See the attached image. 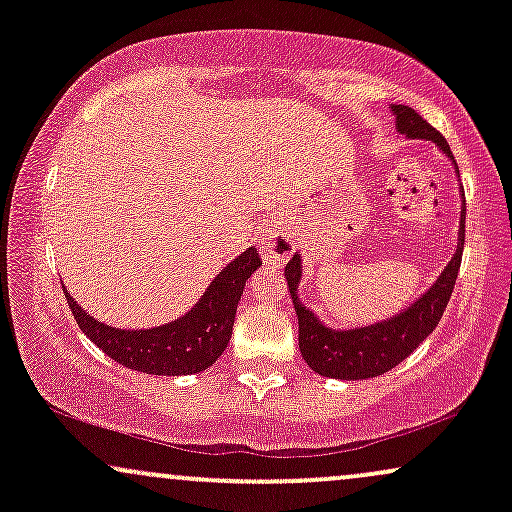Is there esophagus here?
<instances>
[{
    "instance_id": "esophagus-1",
    "label": "esophagus",
    "mask_w": 512,
    "mask_h": 512,
    "mask_svg": "<svg viewBox=\"0 0 512 512\" xmlns=\"http://www.w3.org/2000/svg\"><path fill=\"white\" fill-rule=\"evenodd\" d=\"M257 243H260L264 257H269V260H284L293 250L291 238L281 231H262Z\"/></svg>"
}]
</instances>
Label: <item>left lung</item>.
<instances>
[{"label":"left lung","instance_id":"obj_1","mask_svg":"<svg viewBox=\"0 0 512 512\" xmlns=\"http://www.w3.org/2000/svg\"><path fill=\"white\" fill-rule=\"evenodd\" d=\"M397 115V129L409 139H428L436 142L443 154L452 158V151L443 134L436 127H431L416 110L409 105H392ZM464 248V209L460 221V243H457L455 255L443 274L438 276L436 284L428 289L416 303H411L404 313L385 322L358 327V330H330L317 320L313 310L303 308L298 301V284H301V255H293V260L286 264V284H289L291 301L296 305L298 315V346L301 354L315 373L325 378L339 380H366L383 375L404 361L414 349L438 327L448 301L455 289L457 272H460Z\"/></svg>","mask_w":512,"mask_h":512}]
</instances>
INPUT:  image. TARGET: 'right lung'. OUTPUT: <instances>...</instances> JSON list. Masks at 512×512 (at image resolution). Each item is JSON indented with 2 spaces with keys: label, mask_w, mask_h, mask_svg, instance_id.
<instances>
[{
  "label": "right lung",
  "mask_w": 512,
  "mask_h": 512,
  "mask_svg": "<svg viewBox=\"0 0 512 512\" xmlns=\"http://www.w3.org/2000/svg\"><path fill=\"white\" fill-rule=\"evenodd\" d=\"M260 264L257 250L248 248L221 269L190 313L168 325L142 332L103 325L96 317L84 313L67 291L64 296L79 330L113 361L151 375H192L207 370L226 351L240 293Z\"/></svg>",
  "instance_id": "1"
}]
</instances>
